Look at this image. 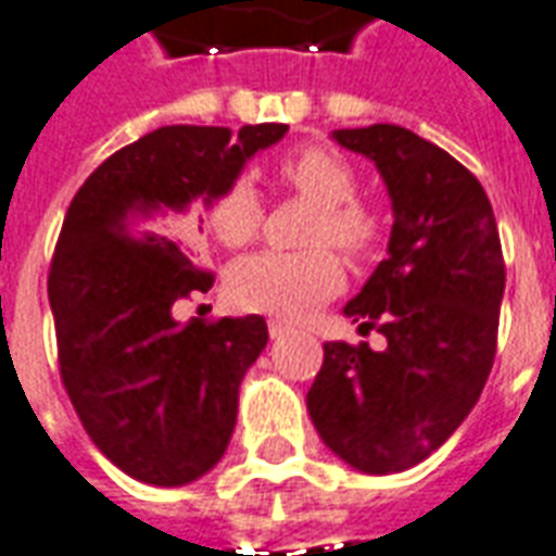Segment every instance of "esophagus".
Instances as JSON below:
<instances>
[{
    "label": "esophagus",
    "instance_id": "esophagus-1",
    "mask_svg": "<svg viewBox=\"0 0 556 556\" xmlns=\"http://www.w3.org/2000/svg\"><path fill=\"white\" fill-rule=\"evenodd\" d=\"M267 333H270V339L286 337V333H289V325H286V321H279V318H270V321H267Z\"/></svg>",
    "mask_w": 556,
    "mask_h": 556
}]
</instances>
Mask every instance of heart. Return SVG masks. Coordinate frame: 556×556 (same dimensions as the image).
Here are the masks:
<instances>
[{"label":"heart","mask_w":556,"mask_h":556,"mask_svg":"<svg viewBox=\"0 0 556 556\" xmlns=\"http://www.w3.org/2000/svg\"><path fill=\"white\" fill-rule=\"evenodd\" d=\"M279 181L318 205L306 243V253L243 255L226 274V291L235 306L247 313L277 318H301L313 306L337 294L342 286V265L325 247H337L349 258L372 253L378 241V217L357 195V172L339 151L325 146L291 148L277 163ZM207 229L226 247L250 243L265 223V205L247 178H235L205 207Z\"/></svg>","instance_id":"heart-1"}]
</instances>
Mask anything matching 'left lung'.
<instances>
[{
  "label": "left lung",
  "instance_id": "left-lung-1",
  "mask_svg": "<svg viewBox=\"0 0 556 556\" xmlns=\"http://www.w3.org/2000/svg\"><path fill=\"white\" fill-rule=\"evenodd\" d=\"M333 139L372 160L393 202L387 258L345 303L387 349L325 342L306 408L345 465L399 473L465 422L489 381L506 286L501 235L473 172L429 139L399 125Z\"/></svg>",
  "mask_w": 556,
  "mask_h": 556
}]
</instances>
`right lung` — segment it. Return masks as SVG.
Listing matches in <instances>:
<instances>
[{"mask_svg":"<svg viewBox=\"0 0 556 556\" xmlns=\"http://www.w3.org/2000/svg\"><path fill=\"white\" fill-rule=\"evenodd\" d=\"M286 130L160 127L103 160L67 207L47 279L59 372L94 446L139 482L187 485L217 465L267 345L262 315L175 321V303L214 286L175 214L211 202Z\"/></svg>","mask_w":556,"mask_h":556,"instance_id":"1","label":"right lung"}]
</instances>
